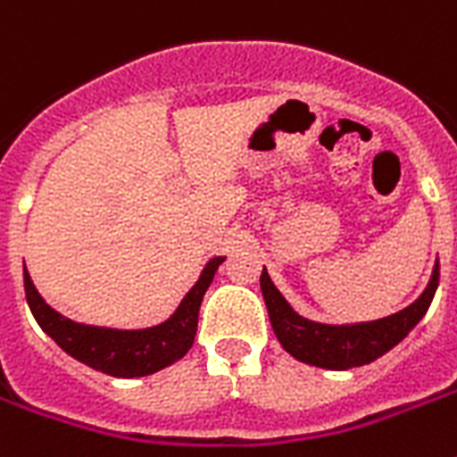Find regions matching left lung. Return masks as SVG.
<instances>
[{
  "label": "left lung",
  "mask_w": 457,
  "mask_h": 457,
  "mask_svg": "<svg viewBox=\"0 0 457 457\" xmlns=\"http://www.w3.org/2000/svg\"><path fill=\"white\" fill-rule=\"evenodd\" d=\"M436 287H439V263L434 265L429 285L420 294V299L412 301L403 311L394 312L389 318L370 320V322L325 325V322H315L299 315L279 294L278 287L272 285L268 270L263 268L261 272V292L268 305L270 325L282 348L296 361L325 370L361 368L382 358L425 318L427 308L436 294Z\"/></svg>",
  "instance_id": "left-lung-1"
}]
</instances>
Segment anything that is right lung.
<instances>
[{
	"instance_id": "obj_1",
	"label": "right lung",
	"mask_w": 457,
	"mask_h": 457,
	"mask_svg": "<svg viewBox=\"0 0 457 457\" xmlns=\"http://www.w3.org/2000/svg\"><path fill=\"white\" fill-rule=\"evenodd\" d=\"M222 261L225 256L211 258L170 318L163 320L161 325L145 327V329L85 325V322H75V320L61 315L39 296L32 285L30 272L25 270L23 265L25 299H28L37 325L42 327V332L49 334L68 355H73L75 361L85 362L92 370H99L111 377H125V379L146 377L178 362L192 348L201 301H204V294L213 282L215 270Z\"/></svg>"
}]
</instances>
